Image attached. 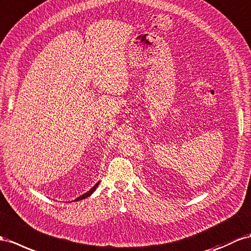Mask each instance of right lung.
I'll return each mask as SVG.
<instances>
[{
	"label": "right lung",
	"mask_w": 251,
	"mask_h": 251,
	"mask_svg": "<svg viewBox=\"0 0 251 251\" xmlns=\"http://www.w3.org/2000/svg\"><path fill=\"white\" fill-rule=\"evenodd\" d=\"M99 184H100V181L98 182V183H96L95 185H93V187L91 188V189H90L87 193H85V194H82L81 196H79V197H77V198H75L74 199V201H82V199H85V198H87V197H89L90 195H91L92 194V193L96 190V188H98L99 187Z\"/></svg>",
	"instance_id": "obj_1"
}]
</instances>
